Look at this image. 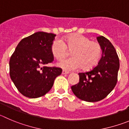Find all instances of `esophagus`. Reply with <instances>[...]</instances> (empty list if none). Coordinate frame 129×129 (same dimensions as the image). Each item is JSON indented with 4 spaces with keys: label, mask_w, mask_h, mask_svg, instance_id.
Segmentation results:
<instances>
[{
    "label": "esophagus",
    "mask_w": 129,
    "mask_h": 129,
    "mask_svg": "<svg viewBox=\"0 0 129 129\" xmlns=\"http://www.w3.org/2000/svg\"><path fill=\"white\" fill-rule=\"evenodd\" d=\"M69 72H67V71H64V70H63L62 71V74H69Z\"/></svg>",
    "instance_id": "obj_1"
}]
</instances>
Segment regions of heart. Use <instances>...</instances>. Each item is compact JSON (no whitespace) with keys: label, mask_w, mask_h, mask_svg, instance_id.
<instances>
[{"label":"heart","mask_w":129,"mask_h":129,"mask_svg":"<svg viewBox=\"0 0 129 129\" xmlns=\"http://www.w3.org/2000/svg\"><path fill=\"white\" fill-rule=\"evenodd\" d=\"M72 52L71 58L66 59L58 63V66L65 70H75L82 67L88 70L97 65L102 53L101 46L98 42L91 41L87 36L74 34L65 37L63 41L55 39L51 46L53 56L61 60Z\"/></svg>","instance_id":"obj_1"}]
</instances>
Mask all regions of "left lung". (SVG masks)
<instances>
[{"mask_svg":"<svg viewBox=\"0 0 129 129\" xmlns=\"http://www.w3.org/2000/svg\"><path fill=\"white\" fill-rule=\"evenodd\" d=\"M103 50L98 65L79 73V82L71 86L74 94L86 102H97L107 97L116 86L120 62L115 48L104 36L97 37Z\"/></svg>","mask_w":129,"mask_h":129,"instance_id":"obj_1","label":"left lung"}]
</instances>
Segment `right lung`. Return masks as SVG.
Here are the masks:
<instances>
[{
	"mask_svg": "<svg viewBox=\"0 0 129 129\" xmlns=\"http://www.w3.org/2000/svg\"><path fill=\"white\" fill-rule=\"evenodd\" d=\"M56 35L36 32L23 38L9 60V74L19 92L28 98H37L48 93L62 69L46 67L54 60L51 46Z\"/></svg>",
	"mask_w": 129,
	"mask_h": 129,
	"instance_id": "right-lung-1",
	"label": "right lung"
}]
</instances>
